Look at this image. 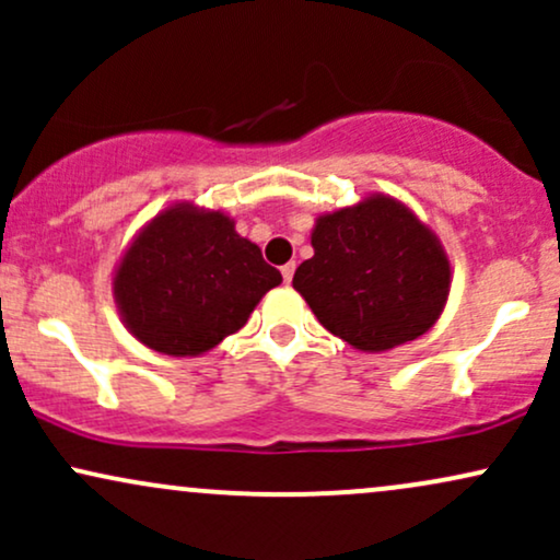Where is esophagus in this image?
<instances>
[{"label": "esophagus", "instance_id": "obj_1", "mask_svg": "<svg viewBox=\"0 0 560 560\" xmlns=\"http://www.w3.org/2000/svg\"><path fill=\"white\" fill-rule=\"evenodd\" d=\"M281 276H284V281L289 284V281H292V276H294V262H287V266H281Z\"/></svg>", "mask_w": 560, "mask_h": 560}]
</instances>
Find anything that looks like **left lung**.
Segmentation results:
<instances>
[{
  "label": "left lung",
  "mask_w": 560,
  "mask_h": 560,
  "mask_svg": "<svg viewBox=\"0 0 560 560\" xmlns=\"http://www.w3.org/2000/svg\"><path fill=\"white\" fill-rule=\"evenodd\" d=\"M313 258L292 287L326 331L355 350L384 352L436 324L450 294V260L419 215L389 195H371L316 218Z\"/></svg>",
  "instance_id": "obj_1"
}]
</instances>
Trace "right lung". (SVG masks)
Masks as SVG:
<instances>
[{"mask_svg":"<svg viewBox=\"0 0 560 560\" xmlns=\"http://www.w3.org/2000/svg\"><path fill=\"white\" fill-rule=\"evenodd\" d=\"M281 273L234 218L178 202L147 223L115 266L113 294L126 329L150 350L197 358L247 324Z\"/></svg>","mask_w":560,"mask_h":560,"instance_id":"add662e5","label":"right lung"}]
</instances>
